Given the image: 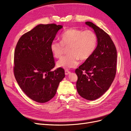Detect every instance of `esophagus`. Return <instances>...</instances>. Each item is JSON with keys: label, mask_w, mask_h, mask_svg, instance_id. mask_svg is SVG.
<instances>
[{"label": "esophagus", "mask_w": 131, "mask_h": 131, "mask_svg": "<svg viewBox=\"0 0 131 131\" xmlns=\"http://www.w3.org/2000/svg\"><path fill=\"white\" fill-rule=\"evenodd\" d=\"M69 74H70V72H69L68 70H65V74L66 75H68Z\"/></svg>", "instance_id": "34e87169"}]
</instances>
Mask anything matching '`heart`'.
<instances>
[{
  "mask_svg": "<svg viewBox=\"0 0 131 131\" xmlns=\"http://www.w3.org/2000/svg\"><path fill=\"white\" fill-rule=\"evenodd\" d=\"M61 42L53 41L50 50L53 56L61 58L64 52V46L68 47V54L56 63L57 67L74 68L77 66L80 59L84 61L92 56L96 48L97 37L93 31L83 30L77 28L66 30L60 35Z\"/></svg>",
  "mask_w": 131,
  "mask_h": 131,
  "instance_id": "obj_1",
  "label": "heart"
}]
</instances>
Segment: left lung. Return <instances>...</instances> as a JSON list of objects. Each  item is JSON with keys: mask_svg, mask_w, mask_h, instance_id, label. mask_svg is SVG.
Here are the masks:
<instances>
[{"mask_svg": "<svg viewBox=\"0 0 131 131\" xmlns=\"http://www.w3.org/2000/svg\"><path fill=\"white\" fill-rule=\"evenodd\" d=\"M85 23L94 30L97 45L90 58L75 70L77 89L81 97L93 101L102 96L112 84L116 73L117 52L108 34L92 22Z\"/></svg>", "mask_w": 131, "mask_h": 131, "instance_id": "8db88e82", "label": "left lung"}]
</instances>
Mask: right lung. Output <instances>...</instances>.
I'll return each instance as SVG.
<instances>
[{
	"label": "right lung",
	"instance_id": "obj_1",
	"mask_svg": "<svg viewBox=\"0 0 131 131\" xmlns=\"http://www.w3.org/2000/svg\"><path fill=\"white\" fill-rule=\"evenodd\" d=\"M56 24L39 25L19 38L14 53V75L27 96L38 103H45L56 93L65 77L64 70L53 71L55 63L50 45L58 31Z\"/></svg>",
	"mask_w": 131,
	"mask_h": 131
}]
</instances>
